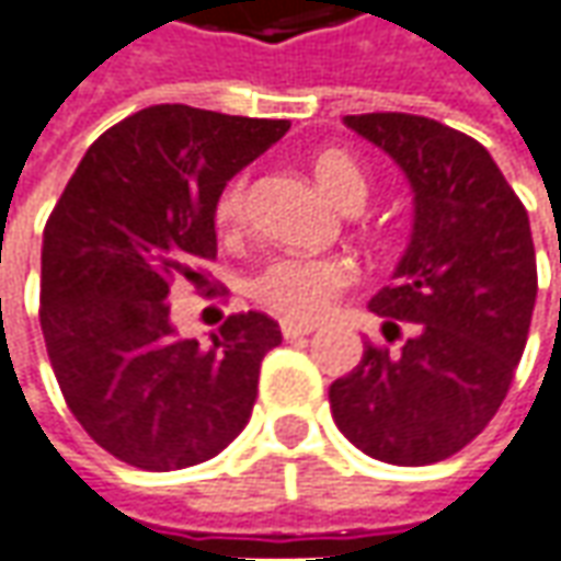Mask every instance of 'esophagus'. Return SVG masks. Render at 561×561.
Returning <instances> with one entry per match:
<instances>
[{
	"label": "esophagus",
	"instance_id": "esophagus-1",
	"mask_svg": "<svg viewBox=\"0 0 561 561\" xmlns=\"http://www.w3.org/2000/svg\"><path fill=\"white\" fill-rule=\"evenodd\" d=\"M316 325H307V322H291V319H282V337L285 341H295V337H307L312 334Z\"/></svg>",
	"mask_w": 561,
	"mask_h": 561
}]
</instances>
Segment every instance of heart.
<instances>
[{"label":"heart","instance_id":"b5f03b06","mask_svg":"<svg viewBox=\"0 0 561 561\" xmlns=\"http://www.w3.org/2000/svg\"><path fill=\"white\" fill-rule=\"evenodd\" d=\"M312 178L322 193L341 208H359L368 196L365 171L341 150H322L312 159ZM245 217V178H232L217 196L215 220L220 230H236ZM353 282V270L341 257H279L264 266L254 282L251 295L266 310L279 312L291 322H312L344 295Z\"/></svg>","mask_w":561,"mask_h":561}]
</instances>
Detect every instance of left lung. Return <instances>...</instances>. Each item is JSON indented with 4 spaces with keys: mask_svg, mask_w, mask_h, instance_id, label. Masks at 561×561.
Here are the masks:
<instances>
[{
    "mask_svg": "<svg viewBox=\"0 0 561 561\" xmlns=\"http://www.w3.org/2000/svg\"><path fill=\"white\" fill-rule=\"evenodd\" d=\"M390 152L414 190V232L392 282L371 297L396 353L368 344L331 383L334 424L396 467L457 455L497 414L531 329L537 264L528 211L489 150L411 113L346 116Z\"/></svg>",
    "mask_w": 561,
    "mask_h": 561,
    "instance_id": "8db88e82",
    "label": "left lung"
}]
</instances>
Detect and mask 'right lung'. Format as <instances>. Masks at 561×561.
Here are the masks:
<instances>
[{
  "label": "right lung",
  "mask_w": 561,
  "mask_h": 561,
  "mask_svg": "<svg viewBox=\"0 0 561 561\" xmlns=\"http://www.w3.org/2000/svg\"><path fill=\"white\" fill-rule=\"evenodd\" d=\"M288 119L147 106L98 137L42 232L39 322L72 417L104 451L169 472L224 451L249 424L279 322L227 316L211 346L169 322L178 279L217 254L215 205Z\"/></svg>",
  "instance_id": "obj_1"
}]
</instances>
